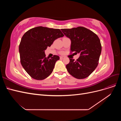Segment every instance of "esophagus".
I'll return each instance as SVG.
<instances>
[{"label":"esophagus","instance_id":"1","mask_svg":"<svg viewBox=\"0 0 121 121\" xmlns=\"http://www.w3.org/2000/svg\"><path fill=\"white\" fill-rule=\"evenodd\" d=\"M64 58H65V57H64V56H60V59H61V60L64 59Z\"/></svg>","mask_w":121,"mask_h":121}]
</instances>
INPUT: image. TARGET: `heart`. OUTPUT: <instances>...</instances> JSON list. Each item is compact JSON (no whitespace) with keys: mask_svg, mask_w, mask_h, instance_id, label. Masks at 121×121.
<instances>
[{"mask_svg":"<svg viewBox=\"0 0 121 121\" xmlns=\"http://www.w3.org/2000/svg\"><path fill=\"white\" fill-rule=\"evenodd\" d=\"M60 53H63V52H60Z\"/></svg>","mask_w":121,"mask_h":121,"instance_id":"b5f03b06","label":"heart"}]
</instances>
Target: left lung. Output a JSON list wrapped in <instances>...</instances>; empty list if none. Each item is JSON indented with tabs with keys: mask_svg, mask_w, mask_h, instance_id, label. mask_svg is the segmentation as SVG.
I'll list each match as a JSON object with an SVG mask.
<instances>
[{
	"mask_svg": "<svg viewBox=\"0 0 121 121\" xmlns=\"http://www.w3.org/2000/svg\"><path fill=\"white\" fill-rule=\"evenodd\" d=\"M61 30L71 40L70 53L80 54L76 61L69 58V63L66 65L68 72L78 79L88 77L98 64L101 52L99 38L92 31L83 27Z\"/></svg>",
	"mask_w": 121,
	"mask_h": 121,
	"instance_id": "8db88e82",
	"label": "left lung"
}]
</instances>
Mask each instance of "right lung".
<instances>
[{"instance_id":"obj_1","label":"right lung","mask_w":121,"mask_h":121,"mask_svg":"<svg viewBox=\"0 0 121 121\" xmlns=\"http://www.w3.org/2000/svg\"><path fill=\"white\" fill-rule=\"evenodd\" d=\"M64 36L60 29L42 26L31 29L24 34L19 45L20 61L31 77L41 80L52 74L60 57L54 55L47 58L44 50L55 40Z\"/></svg>"}]
</instances>
